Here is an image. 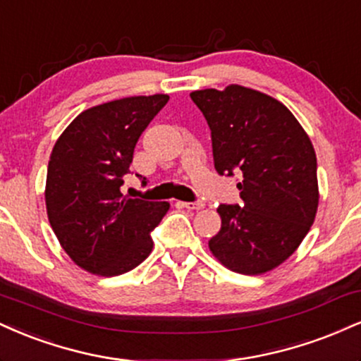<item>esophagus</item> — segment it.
Listing matches in <instances>:
<instances>
[{"mask_svg":"<svg viewBox=\"0 0 361 361\" xmlns=\"http://www.w3.org/2000/svg\"><path fill=\"white\" fill-rule=\"evenodd\" d=\"M182 206L184 207H188V209H202V207H204V201H201V199H199V201H192V202H182Z\"/></svg>","mask_w":361,"mask_h":361,"instance_id":"obj_1","label":"esophagus"}]
</instances>
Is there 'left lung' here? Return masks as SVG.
Wrapping results in <instances>:
<instances>
[{
  "mask_svg": "<svg viewBox=\"0 0 361 361\" xmlns=\"http://www.w3.org/2000/svg\"><path fill=\"white\" fill-rule=\"evenodd\" d=\"M190 99L211 130L214 169L243 180L240 204H221L213 255L233 272L257 275L287 260L314 223L317 162L312 143L281 101L243 86L202 89Z\"/></svg>",
  "mask_w": 361,
  "mask_h": 361,
  "instance_id": "obj_1",
  "label": "left lung"
}]
</instances>
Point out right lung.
Segmentation results:
<instances>
[{
  "label": "right lung",
  "instance_id": "right-lung-1",
  "mask_svg": "<svg viewBox=\"0 0 361 361\" xmlns=\"http://www.w3.org/2000/svg\"><path fill=\"white\" fill-rule=\"evenodd\" d=\"M167 101V94L135 96L89 108L55 143L47 214L67 255L87 272L120 275L150 255L152 231L169 202L125 197L120 188L138 138ZM138 177L145 185V177Z\"/></svg>",
  "mask_w": 361,
  "mask_h": 361
}]
</instances>
